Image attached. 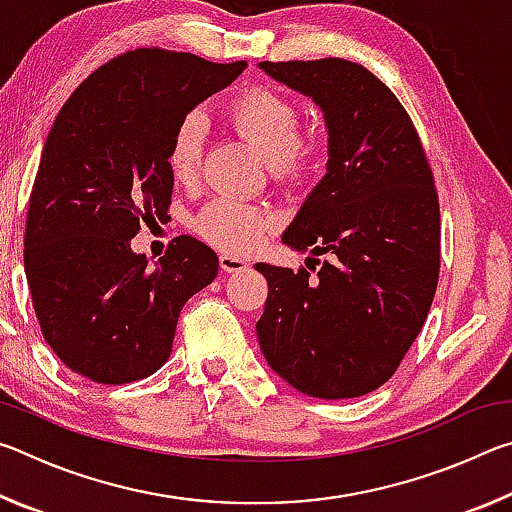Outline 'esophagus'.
I'll list each match as a JSON object with an SVG mask.
<instances>
[{"label":"esophagus","instance_id":"34e87169","mask_svg":"<svg viewBox=\"0 0 512 512\" xmlns=\"http://www.w3.org/2000/svg\"><path fill=\"white\" fill-rule=\"evenodd\" d=\"M219 264H221L225 273H241V271H246V268H248L246 259H241L237 255H230V253H223L219 257Z\"/></svg>","mask_w":512,"mask_h":512}]
</instances>
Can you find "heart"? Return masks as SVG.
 I'll return each mask as SVG.
<instances>
[{
    "mask_svg": "<svg viewBox=\"0 0 512 512\" xmlns=\"http://www.w3.org/2000/svg\"><path fill=\"white\" fill-rule=\"evenodd\" d=\"M237 131L264 155L271 173L280 180L300 178L311 162V144L300 140V112L291 101L268 90H250L230 108ZM205 144V117L194 110L178 121L169 142V171L176 183L192 185L198 178ZM273 214L264 207L214 198L196 216V232L228 253H248L273 228Z\"/></svg>",
    "mask_w": 512,
    "mask_h": 512,
    "instance_id": "1",
    "label": "heart"
}]
</instances>
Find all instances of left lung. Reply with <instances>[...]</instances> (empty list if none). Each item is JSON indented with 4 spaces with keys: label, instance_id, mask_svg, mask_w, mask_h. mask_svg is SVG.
Returning a JSON list of instances; mask_svg holds the SVG:
<instances>
[{
    "label": "left lung",
    "instance_id": "left-lung-1",
    "mask_svg": "<svg viewBox=\"0 0 512 512\" xmlns=\"http://www.w3.org/2000/svg\"><path fill=\"white\" fill-rule=\"evenodd\" d=\"M257 67L323 110L327 171L282 241L307 262L328 257L314 277L255 264L268 282L259 348L309 397L372 393L393 377L436 293L440 212L427 155L402 103L363 65Z\"/></svg>",
    "mask_w": 512,
    "mask_h": 512
}]
</instances>
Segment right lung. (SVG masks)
<instances>
[{"instance_id":"right-lung-1","label":"right lung","mask_w":512,"mask_h":512,"mask_svg":"<svg viewBox=\"0 0 512 512\" xmlns=\"http://www.w3.org/2000/svg\"><path fill=\"white\" fill-rule=\"evenodd\" d=\"M246 60L135 49L90 74L60 108L29 198L24 271L42 336L76 375L128 384L169 359L180 309L219 273L189 235L149 266L131 239L167 216L178 121Z\"/></svg>"}]
</instances>
